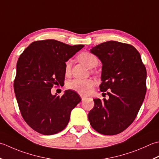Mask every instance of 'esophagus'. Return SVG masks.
I'll return each mask as SVG.
<instances>
[{
	"mask_svg": "<svg viewBox=\"0 0 159 159\" xmlns=\"http://www.w3.org/2000/svg\"><path fill=\"white\" fill-rule=\"evenodd\" d=\"M80 96H81V98H82V101H84V100L86 98V96H83V95H80Z\"/></svg>",
	"mask_w": 159,
	"mask_h": 159,
	"instance_id": "34e87169",
	"label": "esophagus"
}]
</instances>
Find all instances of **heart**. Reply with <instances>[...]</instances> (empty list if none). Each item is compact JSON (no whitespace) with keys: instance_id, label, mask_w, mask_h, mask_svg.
<instances>
[{"instance_id":"1","label":"heart","mask_w":159,"mask_h":159,"mask_svg":"<svg viewBox=\"0 0 159 159\" xmlns=\"http://www.w3.org/2000/svg\"><path fill=\"white\" fill-rule=\"evenodd\" d=\"M79 60L87 68L91 69L98 65V60L95 55L90 52H84L78 57ZM70 70V61L67 60L65 62L64 72L66 75H69ZM95 81L92 79L80 80L73 79L67 83V88L78 93L82 95H87L92 92L93 86H95Z\"/></svg>"}]
</instances>
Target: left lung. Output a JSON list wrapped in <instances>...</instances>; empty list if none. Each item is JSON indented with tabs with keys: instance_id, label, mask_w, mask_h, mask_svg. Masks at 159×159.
Here are the masks:
<instances>
[{
	"instance_id": "left-lung-1",
	"label": "left lung",
	"mask_w": 159,
	"mask_h": 159,
	"mask_svg": "<svg viewBox=\"0 0 159 159\" xmlns=\"http://www.w3.org/2000/svg\"><path fill=\"white\" fill-rule=\"evenodd\" d=\"M90 51L102 61L99 88L107 91L109 99H93L95 106L89 120L100 134H117L134 121L144 101L146 69L140 53L130 44L108 41Z\"/></svg>"
}]
</instances>
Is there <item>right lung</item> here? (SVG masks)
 <instances>
[{"label":"right lung","mask_w":159,"mask_h":159,"mask_svg":"<svg viewBox=\"0 0 159 159\" xmlns=\"http://www.w3.org/2000/svg\"><path fill=\"white\" fill-rule=\"evenodd\" d=\"M84 47L55 40L35 41L19 57L14 92L22 117L35 131L51 135L66 128L80 97L70 90L60 97L51 90L64 82L65 62Z\"/></svg>","instance_id":"right-lung-1"}]
</instances>
